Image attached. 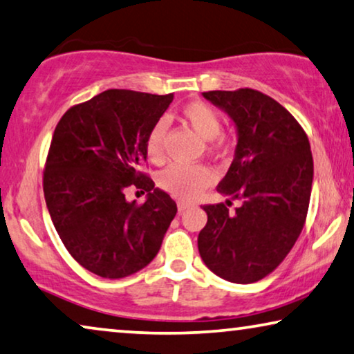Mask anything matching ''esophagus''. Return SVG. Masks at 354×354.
I'll list each match as a JSON object with an SVG mask.
<instances>
[{"mask_svg": "<svg viewBox=\"0 0 354 354\" xmlns=\"http://www.w3.org/2000/svg\"><path fill=\"white\" fill-rule=\"evenodd\" d=\"M192 205L189 203V202H178V211L179 213H184V211H186L187 208H191Z\"/></svg>", "mask_w": 354, "mask_h": 354, "instance_id": "esophagus-1", "label": "esophagus"}]
</instances>
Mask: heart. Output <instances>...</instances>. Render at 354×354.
Wrapping results in <instances>:
<instances>
[{
  "label": "heart",
  "instance_id": "obj_1",
  "mask_svg": "<svg viewBox=\"0 0 354 354\" xmlns=\"http://www.w3.org/2000/svg\"><path fill=\"white\" fill-rule=\"evenodd\" d=\"M181 118L200 138L209 141L211 147L224 145L225 140L221 135L223 120L209 104L205 102H191L184 104L181 108ZM163 136H165V122L157 120L146 136V154L151 162L160 163L163 160ZM213 181V170L205 165H173L165 168L157 178L160 189L173 197L183 200L195 198Z\"/></svg>",
  "mask_w": 354,
  "mask_h": 354
}]
</instances>
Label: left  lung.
<instances>
[{
  "instance_id": "1",
  "label": "left lung",
  "mask_w": 354,
  "mask_h": 354,
  "mask_svg": "<svg viewBox=\"0 0 354 354\" xmlns=\"http://www.w3.org/2000/svg\"><path fill=\"white\" fill-rule=\"evenodd\" d=\"M234 120L236 147L218 192L240 200L205 205L208 223L198 252L230 283L259 281L291 251L307 218L313 157L307 135L288 109L252 88L202 93Z\"/></svg>"
}]
</instances>
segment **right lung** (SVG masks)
I'll use <instances>...</instances> for the list:
<instances>
[{
    "mask_svg": "<svg viewBox=\"0 0 354 354\" xmlns=\"http://www.w3.org/2000/svg\"><path fill=\"white\" fill-rule=\"evenodd\" d=\"M173 102L111 88L66 111L57 124L44 170V197L57 234L84 268L118 279L145 268L159 252L176 203L140 168L146 136ZM133 183L143 205L124 198Z\"/></svg>",
    "mask_w": 354,
    "mask_h": 354,
    "instance_id": "1",
    "label": "right lung"
}]
</instances>
